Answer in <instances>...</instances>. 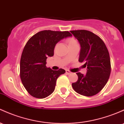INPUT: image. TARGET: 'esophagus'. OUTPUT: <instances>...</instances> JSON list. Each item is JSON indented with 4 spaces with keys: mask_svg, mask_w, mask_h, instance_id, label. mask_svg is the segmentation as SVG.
<instances>
[{
    "mask_svg": "<svg viewBox=\"0 0 124 124\" xmlns=\"http://www.w3.org/2000/svg\"><path fill=\"white\" fill-rule=\"evenodd\" d=\"M66 74H68V75L71 74V73H72L71 72H70V70H66Z\"/></svg>",
    "mask_w": 124,
    "mask_h": 124,
    "instance_id": "esophagus-1",
    "label": "esophagus"
}]
</instances>
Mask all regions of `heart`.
I'll return each mask as SVG.
<instances>
[{
  "label": "heart",
  "instance_id": "b5f03b06",
  "mask_svg": "<svg viewBox=\"0 0 124 124\" xmlns=\"http://www.w3.org/2000/svg\"><path fill=\"white\" fill-rule=\"evenodd\" d=\"M68 44V46L72 45H75V44H78L77 40H75L73 38H70V39H68L67 40Z\"/></svg>",
  "mask_w": 124,
  "mask_h": 124
}]
</instances>
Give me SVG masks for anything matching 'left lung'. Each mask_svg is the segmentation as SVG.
Listing matches in <instances>:
<instances>
[{
	"label": "left lung",
	"instance_id": "8db88e82",
	"mask_svg": "<svg viewBox=\"0 0 124 124\" xmlns=\"http://www.w3.org/2000/svg\"><path fill=\"white\" fill-rule=\"evenodd\" d=\"M81 45L79 62H85L87 72H77L78 81L72 86L75 92L86 96L100 92L108 82L111 71L110 56L105 44L101 38L90 31H70Z\"/></svg>",
	"mask_w": 124,
	"mask_h": 124
}]
</instances>
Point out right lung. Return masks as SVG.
Listing matches in <instances>:
<instances>
[{
	"label": "right lung",
	"instance_id": "1",
	"mask_svg": "<svg viewBox=\"0 0 124 124\" xmlns=\"http://www.w3.org/2000/svg\"><path fill=\"white\" fill-rule=\"evenodd\" d=\"M68 31H42L32 36L24 46L20 62V77L30 95L36 98H45L55 90L56 82L63 69L52 70L46 66V59L52 56L57 43L71 36Z\"/></svg>",
	"mask_w": 124,
	"mask_h": 124
}]
</instances>
